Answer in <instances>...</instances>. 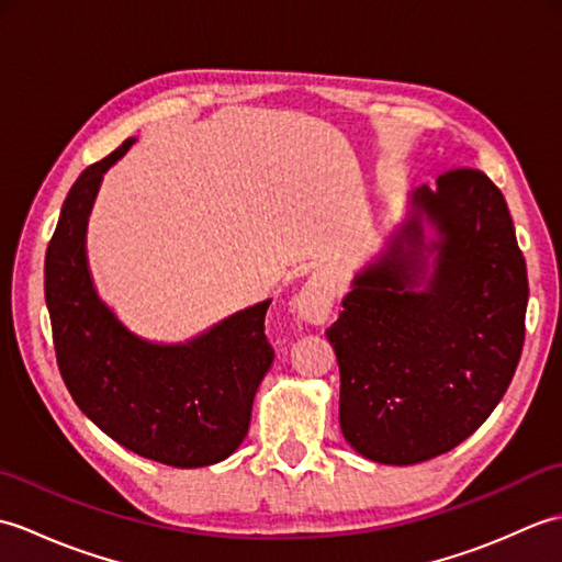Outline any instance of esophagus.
<instances>
[{
    "label": "esophagus",
    "instance_id": "1",
    "mask_svg": "<svg viewBox=\"0 0 562 562\" xmlns=\"http://www.w3.org/2000/svg\"><path fill=\"white\" fill-rule=\"evenodd\" d=\"M333 296H336L333 282L326 278V274L314 272L312 278L302 284L300 294L294 296V308H296V314H300V318L306 321V324L321 326V324H326L330 312H333Z\"/></svg>",
    "mask_w": 562,
    "mask_h": 562
}]
</instances>
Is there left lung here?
Returning a JSON list of instances; mask_svg holds the SVG:
<instances>
[{"mask_svg": "<svg viewBox=\"0 0 562 562\" xmlns=\"http://www.w3.org/2000/svg\"><path fill=\"white\" fill-rule=\"evenodd\" d=\"M527 302V262L491 178L453 169L411 190L403 222L326 330L348 445L411 465L471 437L515 376Z\"/></svg>", "mask_w": 562, "mask_h": 562, "instance_id": "left-lung-1", "label": "left lung"}]
</instances>
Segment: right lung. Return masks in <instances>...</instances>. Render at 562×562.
Masks as SVG:
<instances>
[{
  "instance_id": "right-lung-1",
  "label": "right lung",
  "mask_w": 562,
  "mask_h": 562,
  "mask_svg": "<svg viewBox=\"0 0 562 562\" xmlns=\"http://www.w3.org/2000/svg\"><path fill=\"white\" fill-rule=\"evenodd\" d=\"M135 139L91 164L59 212L45 256L59 374L79 411L137 457L176 469L220 463L241 445L274 350L270 300L222 318L186 342H151L130 330L93 288L87 226L103 173Z\"/></svg>"
}]
</instances>
